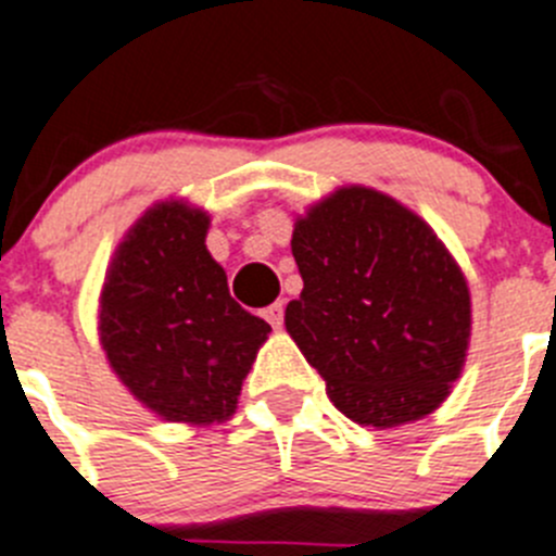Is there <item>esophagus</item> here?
<instances>
[{
	"instance_id": "1",
	"label": "esophagus",
	"mask_w": 556,
	"mask_h": 556,
	"mask_svg": "<svg viewBox=\"0 0 556 556\" xmlns=\"http://www.w3.org/2000/svg\"><path fill=\"white\" fill-rule=\"evenodd\" d=\"M263 315H266V321L271 324L274 329H279V327H282V321H285V304L282 302H274L271 307L263 309Z\"/></svg>"
}]
</instances>
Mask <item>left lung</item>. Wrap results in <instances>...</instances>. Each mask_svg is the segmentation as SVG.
<instances>
[{"mask_svg": "<svg viewBox=\"0 0 556 556\" xmlns=\"http://www.w3.org/2000/svg\"><path fill=\"white\" fill-rule=\"evenodd\" d=\"M302 293L285 329L354 424L393 429L434 413L463 374L471 290L418 213L343 185L296 216Z\"/></svg>", "mask_w": 556, "mask_h": 556, "instance_id": "8db88e82", "label": "left lung"}]
</instances>
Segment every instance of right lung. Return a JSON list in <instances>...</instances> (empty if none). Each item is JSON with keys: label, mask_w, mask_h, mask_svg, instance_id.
I'll return each instance as SVG.
<instances>
[{"label": "right lung", "mask_w": 556, "mask_h": 556, "mask_svg": "<svg viewBox=\"0 0 556 556\" xmlns=\"http://www.w3.org/2000/svg\"><path fill=\"white\" fill-rule=\"evenodd\" d=\"M207 229L210 213L188 199L154 202L113 252L97 315L104 357L135 402L191 427L232 418L271 332L229 296Z\"/></svg>", "instance_id": "1"}]
</instances>
